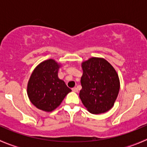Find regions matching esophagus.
<instances>
[{
  "instance_id": "esophagus-1",
  "label": "esophagus",
  "mask_w": 147,
  "mask_h": 147,
  "mask_svg": "<svg viewBox=\"0 0 147 147\" xmlns=\"http://www.w3.org/2000/svg\"><path fill=\"white\" fill-rule=\"evenodd\" d=\"M72 90L73 92H78V89L77 88V87H74V88L72 89Z\"/></svg>"
}]
</instances>
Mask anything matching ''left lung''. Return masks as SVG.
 Listing matches in <instances>:
<instances>
[{
	"mask_svg": "<svg viewBox=\"0 0 147 147\" xmlns=\"http://www.w3.org/2000/svg\"><path fill=\"white\" fill-rule=\"evenodd\" d=\"M80 98L92 114L105 113L113 107L119 94V76L106 60L91 57L82 63Z\"/></svg>",
	"mask_w": 147,
	"mask_h": 147,
	"instance_id": "8db88e82",
	"label": "left lung"
}]
</instances>
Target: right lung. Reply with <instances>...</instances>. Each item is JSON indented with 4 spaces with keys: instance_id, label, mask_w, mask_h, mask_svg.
<instances>
[{
    "instance_id": "add662e5",
    "label": "right lung",
    "mask_w": 147,
    "mask_h": 147,
    "mask_svg": "<svg viewBox=\"0 0 147 147\" xmlns=\"http://www.w3.org/2000/svg\"><path fill=\"white\" fill-rule=\"evenodd\" d=\"M60 67L55 60L49 59L40 63L32 72L28 83L27 93L30 102L38 109L52 112L71 92L64 81L59 79Z\"/></svg>"
}]
</instances>
